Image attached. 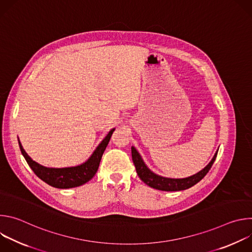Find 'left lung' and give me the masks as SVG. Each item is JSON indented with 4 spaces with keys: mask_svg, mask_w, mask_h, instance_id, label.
<instances>
[{
    "mask_svg": "<svg viewBox=\"0 0 252 252\" xmlns=\"http://www.w3.org/2000/svg\"><path fill=\"white\" fill-rule=\"evenodd\" d=\"M217 156H218V152L215 153L213 158L202 170H200L199 172H197L191 176H189L186 178H168V177H163V176L154 173L146 165V163L143 162L140 155L137 153L135 148L131 147L132 161H133V164L135 166V169H136V172H137V175L139 176V178L149 187L158 189V190H163V191L185 190V189H188L193 187L194 185H196L209 171L215 158H217Z\"/></svg>",
    "mask_w": 252,
    "mask_h": 252,
    "instance_id": "1",
    "label": "left lung"
}]
</instances>
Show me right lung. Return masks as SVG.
<instances>
[{"label":"right lung","mask_w":252,"mask_h":252,"mask_svg":"<svg viewBox=\"0 0 252 252\" xmlns=\"http://www.w3.org/2000/svg\"><path fill=\"white\" fill-rule=\"evenodd\" d=\"M114 130L115 128L110 130V132L101 140L95 151L93 153V155L86 162L77 166L63 168L46 167L38 162H35L25 152L19 138L18 140L22 155L24 156L25 159L27 160L28 164L32 169V171L35 173V175L40 177L43 182H45L51 187L57 189H71L85 185L94 176L98 168L102 154L105 148L107 147V143H109Z\"/></svg>","instance_id":"add662e5"}]
</instances>
